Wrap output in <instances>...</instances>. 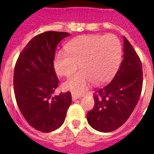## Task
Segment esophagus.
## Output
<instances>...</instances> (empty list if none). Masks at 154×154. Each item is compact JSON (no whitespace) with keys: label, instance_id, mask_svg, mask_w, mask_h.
Wrapping results in <instances>:
<instances>
[{"label":"esophagus","instance_id":"34e87169","mask_svg":"<svg viewBox=\"0 0 154 154\" xmlns=\"http://www.w3.org/2000/svg\"><path fill=\"white\" fill-rule=\"evenodd\" d=\"M81 98V96L79 95H77V94H72V101H75V100H77V99Z\"/></svg>","mask_w":154,"mask_h":154}]
</instances>
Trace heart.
I'll return each mask as SVG.
<instances>
[{
    "mask_svg": "<svg viewBox=\"0 0 154 154\" xmlns=\"http://www.w3.org/2000/svg\"><path fill=\"white\" fill-rule=\"evenodd\" d=\"M66 52L58 51L53 60L56 72L69 77L78 67L81 70L63 84V88L75 94H83L93 82H108L119 66L122 46L114 35L82 36L66 45Z\"/></svg>",
    "mask_w": 154,
    "mask_h": 154,
    "instance_id": "b5f03b06",
    "label": "heart"
}]
</instances>
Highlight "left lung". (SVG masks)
Masks as SVG:
<instances>
[{
	"instance_id": "left-lung-1",
	"label": "left lung",
	"mask_w": 154,
	"mask_h": 154,
	"mask_svg": "<svg viewBox=\"0 0 154 154\" xmlns=\"http://www.w3.org/2000/svg\"><path fill=\"white\" fill-rule=\"evenodd\" d=\"M124 39L123 60L107 85L97 89L94 109L87 113L89 124L97 131L112 132L126 122L138 101L142 89L143 72L138 55Z\"/></svg>"
}]
</instances>
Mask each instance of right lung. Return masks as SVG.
<instances>
[{"instance_id": "1", "label": "right lung", "mask_w": 154, "mask_h": 154, "mask_svg": "<svg viewBox=\"0 0 154 154\" xmlns=\"http://www.w3.org/2000/svg\"><path fill=\"white\" fill-rule=\"evenodd\" d=\"M69 36L55 31L37 35L16 62L13 85L18 108L28 123L43 133L56 130L64 123L72 103L70 92L52 96L59 83L53 66L56 48Z\"/></svg>"}]
</instances>
